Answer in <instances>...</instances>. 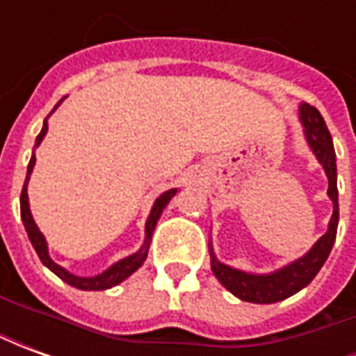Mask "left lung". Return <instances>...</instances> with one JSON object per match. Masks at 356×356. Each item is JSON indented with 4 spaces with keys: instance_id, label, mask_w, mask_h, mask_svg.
Returning <instances> with one entry per match:
<instances>
[{
    "instance_id": "left-lung-1",
    "label": "left lung",
    "mask_w": 356,
    "mask_h": 356,
    "mask_svg": "<svg viewBox=\"0 0 356 356\" xmlns=\"http://www.w3.org/2000/svg\"><path fill=\"white\" fill-rule=\"evenodd\" d=\"M301 122L305 125V135L309 147L322 163V168L328 175V196L334 202V213L330 219L328 232L322 236L313 250L301 259L293 261L288 267L276 270L273 275H248L236 268L227 267L216 259L211 252V270L217 280L223 284L227 290L234 293L242 301L250 303H276L290 298L296 291L305 288L321 270L324 261L328 259L332 246L336 242L337 221H339V204H337V173H336V152L328 127L321 112L311 104H301L299 108Z\"/></svg>"
}]
</instances>
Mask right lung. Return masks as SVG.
I'll list each match as a JSON object with an SVG mask.
<instances>
[{
	"label": "right lung",
	"instance_id": "right-lung-1",
	"mask_svg": "<svg viewBox=\"0 0 356 356\" xmlns=\"http://www.w3.org/2000/svg\"><path fill=\"white\" fill-rule=\"evenodd\" d=\"M60 104V102H58ZM45 133H47V120L43 122L42 133L35 137V147H40V143L45 137ZM34 163H35V156L30 158V163H28V173H26V181H24V186H22V193H20V217H22V223H24V229L28 232V238L32 242V246H34L35 254L38 257L42 259V263L45 267H49L58 278H63L66 284H70L74 288H78V290H108L112 286H116L122 280H125L127 276L133 275L137 268L145 263L148 255V246H150V238H152V232H154V227L158 223V219L162 216L163 208L168 206V202L175 196V188H171L168 193H163L158 200L154 202V208L150 211V217H148L147 221V238H145V244L140 248L137 254L129 255V257H125L122 261H118L116 265H112L108 270H104L102 275L99 276H91V278H80V276H74L70 275L68 270L57 265V263L53 261L47 254V244H45V238H43V234L38 229V225L34 223V219H32V213H30V206H28V194H26V185H28V179H30V173L34 170Z\"/></svg>",
	"mask_w": 356,
	"mask_h": 356
}]
</instances>
